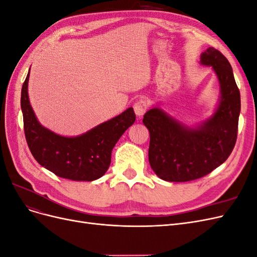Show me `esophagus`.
<instances>
[{"label": "esophagus", "mask_w": 257, "mask_h": 257, "mask_svg": "<svg viewBox=\"0 0 257 257\" xmlns=\"http://www.w3.org/2000/svg\"><path fill=\"white\" fill-rule=\"evenodd\" d=\"M148 108H149V103L146 99H139L134 105V111L137 116H143Z\"/></svg>", "instance_id": "esophagus-1"}]
</instances>
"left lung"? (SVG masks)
Returning a JSON list of instances; mask_svg holds the SVG:
<instances>
[{"label":"left lung","mask_w":257,"mask_h":257,"mask_svg":"<svg viewBox=\"0 0 257 257\" xmlns=\"http://www.w3.org/2000/svg\"><path fill=\"white\" fill-rule=\"evenodd\" d=\"M200 63L212 66L221 85L220 104L211 118L190 128L160 108L144 115L150 132V166L165 181H192L210 174L227 160L237 141L240 92L229 62L210 47L201 54Z\"/></svg>","instance_id":"obj_1"}]
</instances>
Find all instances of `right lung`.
<instances>
[{
  "instance_id": "1",
  "label": "right lung",
  "mask_w": 257,
  "mask_h": 257,
  "mask_svg": "<svg viewBox=\"0 0 257 257\" xmlns=\"http://www.w3.org/2000/svg\"><path fill=\"white\" fill-rule=\"evenodd\" d=\"M29 74L22 84L21 110L29 149L46 169L74 181H93L102 177L111 162L119 138L136 120L133 108L77 137H63L42 126L29 102Z\"/></svg>"
}]
</instances>
